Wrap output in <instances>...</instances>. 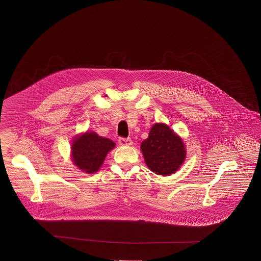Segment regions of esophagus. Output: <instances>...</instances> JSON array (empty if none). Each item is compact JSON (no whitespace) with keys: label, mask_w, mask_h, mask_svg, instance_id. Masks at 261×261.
Here are the masks:
<instances>
[{"label":"esophagus","mask_w":261,"mask_h":261,"mask_svg":"<svg viewBox=\"0 0 261 261\" xmlns=\"http://www.w3.org/2000/svg\"><path fill=\"white\" fill-rule=\"evenodd\" d=\"M118 144L120 146H132L133 145V141L130 139H123V138H119L118 139Z\"/></svg>","instance_id":"esophagus-1"}]
</instances>
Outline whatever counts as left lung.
Masks as SVG:
<instances>
[{"mask_svg":"<svg viewBox=\"0 0 261 261\" xmlns=\"http://www.w3.org/2000/svg\"><path fill=\"white\" fill-rule=\"evenodd\" d=\"M141 150L149 170L160 176L176 173L186 159L183 139L164 122H155L148 139L142 142Z\"/></svg>","mask_w":261,"mask_h":261,"instance_id":"1","label":"left lung"}]
</instances>
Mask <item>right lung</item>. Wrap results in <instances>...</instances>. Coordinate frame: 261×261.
I'll list each match as a JSON object with an SVG mask.
<instances>
[{"instance_id": "right-lung-1", "label": "right lung", "mask_w": 261, "mask_h": 261, "mask_svg": "<svg viewBox=\"0 0 261 261\" xmlns=\"http://www.w3.org/2000/svg\"><path fill=\"white\" fill-rule=\"evenodd\" d=\"M115 148L112 140L98 136L94 132H85L76 136L71 144V160L82 172L94 174L101 168L108 153Z\"/></svg>"}]
</instances>
